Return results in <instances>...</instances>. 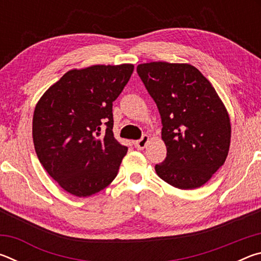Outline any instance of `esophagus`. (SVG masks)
I'll return each instance as SVG.
<instances>
[{
  "label": "esophagus",
  "instance_id": "34e87169",
  "mask_svg": "<svg viewBox=\"0 0 261 261\" xmlns=\"http://www.w3.org/2000/svg\"><path fill=\"white\" fill-rule=\"evenodd\" d=\"M148 140H149V137H148L147 135H144L143 137H141V138H140L139 140H137L136 143H135L136 147H138L139 149H143V148H145V147H146L147 143H148Z\"/></svg>",
  "mask_w": 261,
  "mask_h": 261
}]
</instances>
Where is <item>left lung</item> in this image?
<instances>
[{
	"mask_svg": "<svg viewBox=\"0 0 261 261\" xmlns=\"http://www.w3.org/2000/svg\"><path fill=\"white\" fill-rule=\"evenodd\" d=\"M137 72L161 116L165 161L159 177L182 190L208 182L226 161L231 126L212 84L193 65L168 62L139 64Z\"/></svg>",
	"mask_w": 261,
	"mask_h": 261,
	"instance_id": "8db88e82",
	"label": "left lung"
}]
</instances>
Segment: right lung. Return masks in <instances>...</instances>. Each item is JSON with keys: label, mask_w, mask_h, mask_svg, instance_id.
Masks as SVG:
<instances>
[{"label": "right lung", "mask_w": 261, "mask_h": 261, "mask_svg": "<svg viewBox=\"0 0 261 261\" xmlns=\"http://www.w3.org/2000/svg\"><path fill=\"white\" fill-rule=\"evenodd\" d=\"M132 72V64L70 70L35 106L32 135L39 161L73 196H92L116 177L127 147L114 138L113 102Z\"/></svg>", "instance_id": "right-lung-1"}]
</instances>
